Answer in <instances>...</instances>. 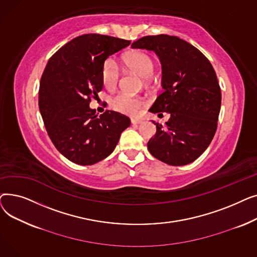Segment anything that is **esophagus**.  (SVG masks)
<instances>
[{"mask_svg":"<svg viewBox=\"0 0 257 257\" xmlns=\"http://www.w3.org/2000/svg\"><path fill=\"white\" fill-rule=\"evenodd\" d=\"M131 123L133 125H139V124H142L143 120L140 119V118H131Z\"/></svg>","mask_w":257,"mask_h":257,"instance_id":"esophagus-1","label":"esophagus"}]
</instances>
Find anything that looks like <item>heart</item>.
I'll use <instances>...</instances> for the list:
<instances>
[{
    "instance_id": "1",
    "label": "heart",
    "mask_w": 257,
    "mask_h": 257,
    "mask_svg": "<svg viewBox=\"0 0 257 257\" xmlns=\"http://www.w3.org/2000/svg\"><path fill=\"white\" fill-rule=\"evenodd\" d=\"M124 62L131 72L138 74L144 79H149L154 74L155 64L150 55L142 51L131 52L125 56ZM120 72L116 62L112 58H107L102 65L101 79L107 89H113L118 83ZM110 105L114 110L134 115L146 105V100L139 96H131L126 92H118L110 100Z\"/></svg>"
}]
</instances>
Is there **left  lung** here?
<instances>
[{
  "label": "left lung",
  "mask_w": 257,
  "mask_h": 257,
  "mask_svg": "<svg viewBox=\"0 0 257 257\" xmlns=\"http://www.w3.org/2000/svg\"><path fill=\"white\" fill-rule=\"evenodd\" d=\"M131 46L154 51L159 57L164 91L149 111L171 114L166 127L153 121L156 133L148 150L170 166L193 163L207 149L218 127L222 93L211 63L177 36H144Z\"/></svg>",
  "instance_id": "obj_1"
}]
</instances>
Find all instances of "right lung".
Returning a JSON list of instances; mask_svg holds the SVG:
<instances>
[{"mask_svg":"<svg viewBox=\"0 0 257 257\" xmlns=\"http://www.w3.org/2000/svg\"><path fill=\"white\" fill-rule=\"evenodd\" d=\"M130 40L101 34L78 36L49 59L40 79L38 105L48 136L72 163L97 164L111 154L130 118L106 110L99 117L91 98L102 90L101 69Z\"/></svg>","mask_w":257,"mask_h":257,"instance_id":"add662e5","label":"right lung"}]
</instances>
